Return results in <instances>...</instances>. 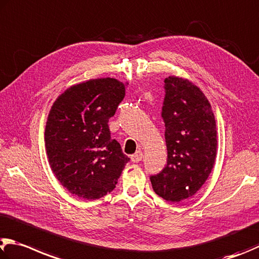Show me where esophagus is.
Here are the masks:
<instances>
[{
	"label": "esophagus",
	"instance_id": "1",
	"mask_svg": "<svg viewBox=\"0 0 259 259\" xmlns=\"http://www.w3.org/2000/svg\"><path fill=\"white\" fill-rule=\"evenodd\" d=\"M130 158L134 163L140 162V161H142V158H143V152H142V150H138V152H136L135 154L131 155Z\"/></svg>",
	"mask_w": 259,
	"mask_h": 259
}]
</instances>
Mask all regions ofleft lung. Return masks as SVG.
<instances>
[{
  "label": "left lung",
  "instance_id": "left-lung-1",
  "mask_svg": "<svg viewBox=\"0 0 259 259\" xmlns=\"http://www.w3.org/2000/svg\"><path fill=\"white\" fill-rule=\"evenodd\" d=\"M162 119L166 165L150 176L155 194L179 203L198 191L210 175L218 148L215 117L203 92L182 78L164 79Z\"/></svg>",
  "mask_w": 259,
  "mask_h": 259
}]
</instances>
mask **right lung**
I'll return each instance as SVG.
<instances>
[{
    "label": "right lung",
    "mask_w": 259,
    "mask_h": 259,
    "mask_svg": "<svg viewBox=\"0 0 259 259\" xmlns=\"http://www.w3.org/2000/svg\"><path fill=\"white\" fill-rule=\"evenodd\" d=\"M124 96V84L116 79H94L70 87L52 106L45 128L49 163L61 185L79 198L111 192L130 161L109 129Z\"/></svg>",
    "instance_id": "1"
}]
</instances>
